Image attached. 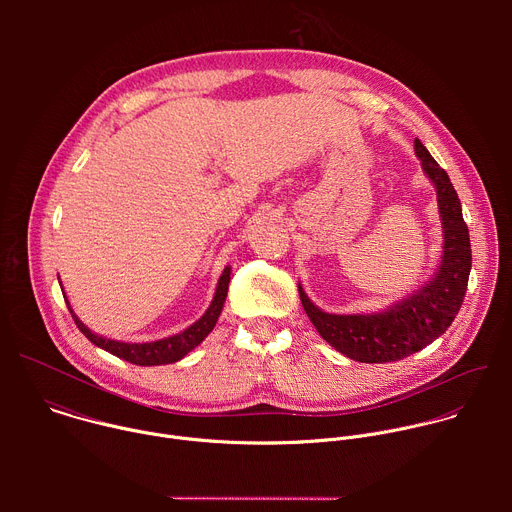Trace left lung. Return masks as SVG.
Wrapping results in <instances>:
<instances>
[{"label": "left lung", "mask_w": 512, "mask_h": 512, "mask_svg": "<svg viewBox=\"0 0 512 512\" xmlns=\"http://www.w3.org/2000/svg\"><path fill=\"white\" fill-rule=\"evenodd\" d=\"M415 154L435 186L444 229L442 263L431 281L385 312L348 316L322 312L298 285L302 306L320 336L358 362H395L419 352L450 328L466 296L472 249L458 192L419 139H415Z\"/></svg>", "instance_id": "obj_1"}]
</instances>
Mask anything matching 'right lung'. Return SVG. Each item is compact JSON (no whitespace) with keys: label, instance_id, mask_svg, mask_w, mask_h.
<instances>
[{"label":"right lung","instance_id":"right-lung-1","mask_svg":"<svg viewBox=\"0 0 512 512\" xmlns=\"http://www.w3.org/2000/svg\"><path fill=\"white\" fill-rule=\"evenodd\" d=\"M229 281H231V267L227 265L221 279H218L214 298L208 306V310L192 324L188 326L184 332L162 338V340H154V342H121V340H111L105 336H99L95 332H91L79 318L77 314L70 310V304L66 302L72 318H75L77 328L99 348L131 362V364H139V367H156V364H170L176 362L180 358H184L192 348H196L214 328L218 316L223 312L225 300H227V291H229Z\"/></svg>","mask_w":512,"mask_h":512}]
</instances>
